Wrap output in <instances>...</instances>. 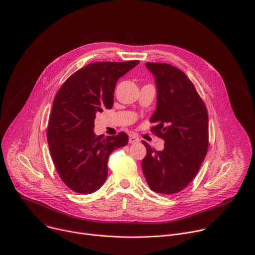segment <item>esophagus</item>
I'll use <instances>...</instances> for the list:
<instances>
[{"instance_id":"esophagus-1","label":"esophagus","mask_w":255,"mask_h":255,"mask_svg":"<svg viewBox=\"0 0 255 255\" xmlns=\"http://www.w3.org/2000/svg\"><path fill=\"white\" fill-rule=\"evenodd\" d=\"M140 141V139L137 137V136H135V135H130V137H129V143H131V144H136V143H138Z\"/></svg>"}]
</instances>
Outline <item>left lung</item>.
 I'll use <instances>...</instances> for the list:
<instances>
[{"label": "left lung", "mask_w": 255, "mask_h": 255, "mask_svg": "<svg viewBox=\"0 0 255 255\" xmlns=\"http://www.w3.org/2000/svg\"><path fill=\"white\" fill-rule=\"evenodd\" d=\"M154 77L156 109L152 131L163 138L161 151L148 143L141 166L149 188L164 195L184 190L198 173L208 150V112L194 85L180 69L146 62Z\"/></svg>", "instance_id": "left-lung-1"}]
</instances>
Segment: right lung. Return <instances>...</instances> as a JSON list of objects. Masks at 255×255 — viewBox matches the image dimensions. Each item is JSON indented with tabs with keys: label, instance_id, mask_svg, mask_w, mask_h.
Instances as JSON below:
<instances>
[{
	"label": "right lung",
	"instance_id": "obj_1",
	"mask_svg": "<svg viewBox=\"0 0 255 255\" xmlns=\"http://www.w3.org/2000/svg\"><path fill=\"white\" fill-rule=\"evenodd\" d=\"M139 63L93 62L72 74L57 92L47 128V142L63 183L79 194L99 190L108 175V158L128 144V135L97 136V113L111 109L118 80Z\"/></svg>",
	"mask_w": 255,
	"mask_h": 255
}]
</instances>
